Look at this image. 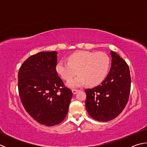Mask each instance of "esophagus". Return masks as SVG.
<instances>
[{"instance_id": "34e87169", "label": "esophagus", "mask_w": 147, "mask_h": 147, "mask_svg": "<svg viewBox=\"0 0 147 147\" xmlns=\"http://www.w3.org/2000/svg\"><path fill=\"white\" fill-rule=\"evenodd\" d=\"M78 92V90H76V89H73L72 90V92H73V93L74 95L76 94V93Z\"/></svg>"}]
</instances>
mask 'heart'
<instances>
[{"label": "heart", "instance_id": "obj_1", "mask_svg": "<svg viewBox=\"0 0 147 147\" xmlns=\"http://www.w3.org/2000/svg\"><path fill=\"white\" fill-rule=\"evenodd\" d=\"M68 62L60 61L55 66L57 73L64 80H69L76 74L74 79L69 81L70 87H78L85 85L92 86L100 83L108 73L110 59L104 52L80 51L70 55Z\"/></svg>", "mask_w": 147, "mask_h": 147}]
</instances>
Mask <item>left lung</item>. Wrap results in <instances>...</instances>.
I'll list each match as a JSON object with an SVG mask.
<instances>
[{"label": "left lung", "instance_id": "obj_1", "mask_svg": "<svg viewBox=\"0 0 147 147\" xmlns=\"http://www.w3.org/2000/svg\"><path fill=\"white\" fill-rule=\"evenodd\" d=\"M110 71L100 85L85 90V106L94 119L107 122L119 115L125 107L131 88L129 67L123 58L111 51Z\"/></svg>", "mask_w": 147, "mask_h": 147}]
</instances>
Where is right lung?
Segmentation results:
<instances>
[{"mask_svg": "<svg viewBox=\"0 0 147 147\" xmlns=\"http://www.w3.org/2000/svg\"><path fill=\"white\" fill-rule=\"evenodd\" d=\"M57 52H41L24 62L18 73V90L26 112L47 126L61 123L73 96L55 70Z\"/></svg>", "mask_w": 147, "mask_h": 147, "instance_id": "add662e5", "label": "right lung"}]
</instances>
